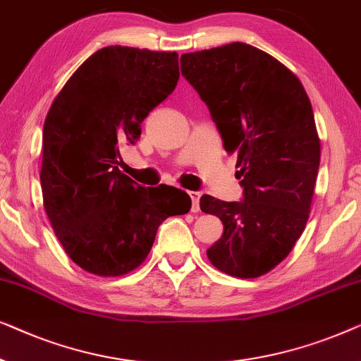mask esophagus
Returning <instances> with one entry per match:
<instances>
[{
	"mask_svg": "<svg viewBox=\"0 0 361 361\" xmlns=\"http://www.w3.org/2000/svg\"><path fill=\"white\" fill-rule=\"evenodd\" d=\"M190 197H191V201H192L191 211L192 212H197V211H200V192H197V191H190Z\"/></svg>",
	"mask_w": 361,
	"mask_h": 361,
	"instance_id": "esophagus-1",
	"label": "esophagus"
}]
</instances>
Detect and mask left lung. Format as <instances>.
I'll return each instance as SVG.
<instances>
[{
  "label": "left lung",
  "instance_id": "obj_1",
  "mask_svg": "<svg viewBox=\"0 0 361 361\" xmlns=\"http://www.w3.org/2000/svg\"><path fill=\"white\" fill-rule=\"evenodd\" d=\"M180 63L237 155L243 188L242 201L201 196V211L224 224L207 258L231 276H262L288 257L309 217L321 161L311 101L283 63L243 42L183 54Z\"/></svg>",
  "mask_w": 361,
  "mask_h": 361
}]
</instances>
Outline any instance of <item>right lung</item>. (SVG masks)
Listing matches in <instances>:
<instances>
[{
  "mask_svg": "<svg viewBox=\"0 0 361 361\" xmlns=\"http://www.w3.org/2000/svg\"><path fill=\"white\" fill-rule=\"evenodd\" d=\"M178 54L109 45L86 59L50 106L42 132L44 207L65 252L83 270L119 276L140 265L157 231L186 214L175 186L144 188L119 170V149L173 93Z\"/></svg>",
  "mask_w": 361,
  "mask_h": 361,
  "instance_id": "obj_1",
  "label": "right lung"
}]
</instances>
